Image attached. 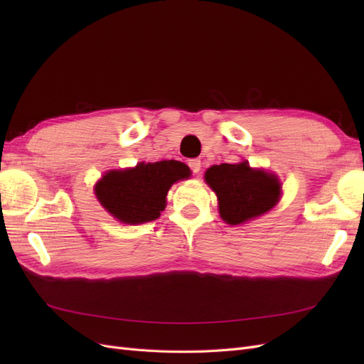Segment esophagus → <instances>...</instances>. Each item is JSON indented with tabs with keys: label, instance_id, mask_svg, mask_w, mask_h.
Returning a JSON list of instances; mask_svg holds the SVG:
<instances>
[{
	"label": "esophagus",
	"instance_id": "34e87169",
	"mask_svg": "<svg viewBox=\"0 0 364 364\" xmlns=\"http://www.w3.org/2000/svg\"><path fill=\"white\" fill-rule=\"evenodd\" d=\"M188 165L193 173H199L200 168H202V162L199 159H190L188 161Z\"/></svg>",
	"mask_w": 364,
	"mask_h": 364
}]
</instances>
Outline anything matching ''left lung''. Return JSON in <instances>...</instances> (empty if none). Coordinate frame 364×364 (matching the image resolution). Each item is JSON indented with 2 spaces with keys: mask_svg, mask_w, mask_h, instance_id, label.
I'll return each mask as SVG.
<instances>
[{
  "mask_svg": "<svg viewBox=\"0 0 364 364\" xmlns=\"http://www.w3.org/2000/svg\"><path fill=\"white\" fill-rule=\"evenodd\" d=\"M205 181L217 194L218 211L228 225H243L266 214L279 202L282 185L277 174L250 168L247 161L213 165Z\"/></svg>",
  "mask_w": 364,
  "mask_h": 364,
  "instance_id": "1",
  "label": "left lung"
}]
</instances>
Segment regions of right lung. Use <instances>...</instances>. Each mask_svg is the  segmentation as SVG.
Here are the masks:
<instances>
[{
    "label": "right lung",
    "mask_w": 364,
    "mask_h": 364,
    "mask_svg": "<svg viewBox=\"0 0 364 364\" xmlns=\"http://www.w3.org/2000/svg\"><path fill=\"white\" fill-rule=\"evenodd\" d=\"M190 174V168L179 161L139 162L134 168L107 171L97 182L95 196L118 222L147 223L164 211L171 185Z\"/></svg>",
    "instance_id": "add662e5"
}]
</instances>
